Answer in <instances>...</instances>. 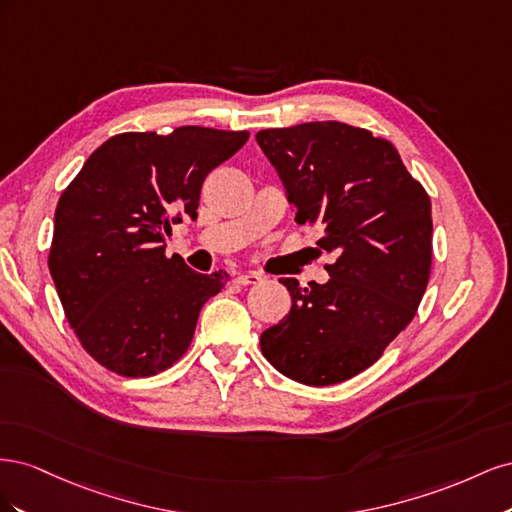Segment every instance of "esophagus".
<instances>
[{"label":"esophagus","instance_id":"34e87169","mask_svg":"<svg viewBox=\"0 0 512 512\" xmlns=\"http://www.w3.org/2000/svg\"><path fill=\"white\" fill-rule=\"evenodd\" d=\"M235 280L241 286H252V284H258L262 280V275L258 271H247V273H239Z\"/></svg>","mask_w":512,"mask_h":512}]
</instances>
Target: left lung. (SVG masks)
Instances as JSON below:
<instances>
[{"label":"left lung","mask_w":512,"mask_h":512,"mask_svg":"<svg viewBox=\"0 0 512 512\" xmlns=\"http://www.w3.org/2000/svg\"><path fill=\"white\" fill-rule=\"evenodd\" d=\"M299 224H320L333 252L327 284L280 280L288 316L260 335L267 361L309 386L344 382L374 365L423 299L431 269V200L397 149L342 121L260 130Z\"/></svg>","instance_id":"obj_1"}]
</instances>
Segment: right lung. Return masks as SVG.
Returning <instances> with one entry per match:
<instances>
[{"label": "right lung", "instance_id": "right-lung-1", "mask_svg": "<svg viewBox=\"0 0 512 512\" xmlns=\"http://www.w3.org/2000/svg\"><path fill=\"white\" fill-rule=\"evenodd\" d=\"M247 138L200 126L117 134L61 194L49 269L70 327L106 369L145 378L188 350L228 273L166 258L170 222L196 218L205 177Z\"/></svg>", "mask_w": 512, "mask_h": 512}]
</instances>
